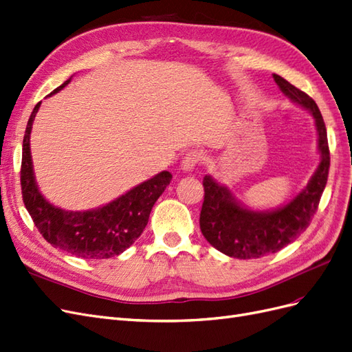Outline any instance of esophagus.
I'll return each mask as SVG.
<instances>
[{
	"mask_svg": "<svg viewBox=\"0 0 352 352\" xmlns=\"http://www.w3.org/2000/svg\"><path fill=\"white\" fill-rule=\"evenodd\" d=\"M201 159H202V155L199 151H189L188 154H185L184 159H182L180 168L185 172H192L193 168L199 164Z\"/></svg>",
	"mask_w": 352,
	"mask_h": 352,
	"instance_id": "1",
	"label": "esophagus"
}]
</instances>
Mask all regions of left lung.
I'll use <instances>...</instances> for the list:
<instances>
[{
  "label": "left lung",
  "mask_w": 352,
  "mask_h": 352,
  "mask_svg": "<svg viewBox=\"0 0 352 352\" xmlns=\"http://www.w3.org/2000/svg\"><path fill=\"white\" fill-rule=\"evenodd\" d=\"M278 87L287 98L302 106L314 118L318 131L320 163L307 186L280 208L253 211L241 205L227 186L205 176L199 227L204 237L217 250L237 259H256L281 250L306 232L316 212L331 166L326 126L318 104L281 76L274 74Z\"/></svg>",
  "instance_id": "8db88e82"
}]
</instances>
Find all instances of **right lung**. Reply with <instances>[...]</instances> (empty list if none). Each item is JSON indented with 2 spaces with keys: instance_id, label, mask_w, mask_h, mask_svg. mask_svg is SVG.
Instances as JSON below:
<instances>
[{
  "instance_id": "1",
  "label": "right lung",
  "mask_w": 352,
  "mask_h": 352,
  "mask_svg": "<svg viewBox=\"0 0 352 352\" xmlns=\"http://www.w3.org/2000/svg\"><path fill=\"white\" fill-rule=\"evenodd\" d=\"M71 78L60 84L51 96L63 90ZM41 103L34 106L23 138L20 170L23 202L34 226L54 248L84 259L113 258L141 236L148 223L153 205L170 184L172 175L168 172L155 175L96 210L65 211L55 207L46 201L36 184L30 155V132Z\"/></svg>"
}]
</instances>
